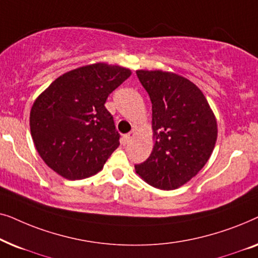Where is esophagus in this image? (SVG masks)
Segmentation results:
<instances>
[{"mask_svg": "<svg viewBox=\"0 0 258 258\" xmlns=\"http://www.w3.org/2000/svg\"><path fill=\"white\" fill-rule=\"evenodd\" d=\"M136 135V130L135 129H133L132 132L130 133H128V134H125V135H123V137H122V142H123V144H128L130 141L133 140V137Z\"/></svg>", "mask_w": 258, "mask_h": 258, "instance_id": "1", "label": "esophagus"}]
</instances>
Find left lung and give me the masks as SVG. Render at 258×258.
Here are the masks:
<instances>
[{
  "instance_id": "obj_1",
  "label": "left lung",
  "mask_w": 258,
  "mask_h": 258,
  "mask_svg": "<svg viewBox=\"0 0 258 258\" xmlns=\"http://www.w3.org/2000/svg\"><path fill=\"white\" fill-rule=\"evenodd\" d=\"M149 94L154 148L136 174L161 190H175L197 175L217 140V122L200 88L178 74L136 72Z\"/></svg>"
}]
</instances>
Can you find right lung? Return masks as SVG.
<instances>
[{"instance_id":"obj_1","label":"right lung","mask_w":258,"mask_h":258,"mask_svg":"<svg viewBox=\"0 0 258 258\" xmlns=\"http://www.w3.org/2000/svg\"><path fill=\"white\" fill-rule=\"evenodd\" d=\"M132 75L124 67L98 62L57 77L30 110V133L44 163L67 179L90 177L119 146V134L104 107Z\"/></svg>"}]
</instances>
